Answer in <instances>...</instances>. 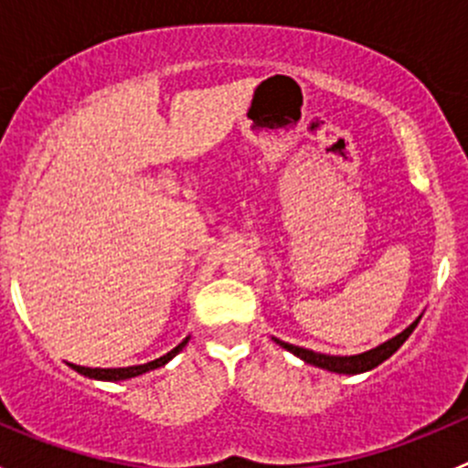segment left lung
Returning <instances> with one entry per match:
<instances>
[{
	"label": "left lung",
	"mask_w": 468,
	"mask_h": 468,
	"mask_svg": "<svg viewBox=\"0 0 468 468\" xmlns=\"http://www.w3.org/2000/svg\"><path fill=\"white\" fill-rule=\"evenodd\" d=\"M419 319H421V317H419ZM419 319L414 324H410L408 328L403 330V333L396 335V337H391L389 342L380 344V346L371 348V351H367V353H360V356H324V353L308 351V348L294 346V344L281 342V339H276V344H281L282 348H287V351H290V353H294L296 357L305 360V362H308V365L322 367V369L335 371V374H362V371L374 369V367L382 365V362H385L387 357L394 356V353L399 351L400 346H403L405 339H408L410 335H412V330L417 328Z\"/></svg>",
	"instance_id": "obj_1"
}]
</instances>
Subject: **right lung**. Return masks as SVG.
Instances as JSON below:
<instances>
[{
	"label": "right lung",
	"instance_id": "right-lung-1",
	"mask_svg": "<svg viewBox=\"0 0 468 468\" xmlns=\"http://www.w3.org/2000/svg\"><path fill=\"white\" fill-rule=\"evenodd\" d=\"M187 344V339H183L181 344H178L176 348H172V351L167 353V356L158 357V360L154 362H146V365H135V367H124V369H92V367H79V365H72L74 369L79 371V374L83 376H90V378H99V380H126V378H133V376H140V374H146V371L151 369H158V367L167 365L169 360H172L174 356H176L178 351H181L183 346Z\"/></svg>",
	"mask_w": 468,
	"mask_h": 468
}]
</instances>
